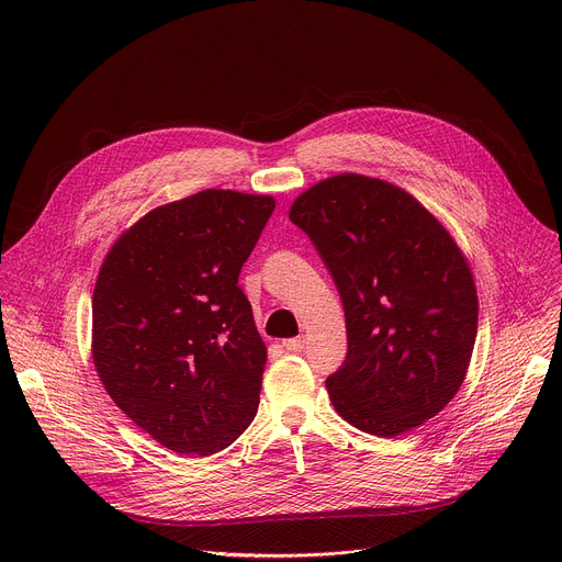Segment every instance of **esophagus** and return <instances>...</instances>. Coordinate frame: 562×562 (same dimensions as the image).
<instances>
[{"label":"esophagus","mask_w":562,"mask_h":562,"mask_svg":"<svg viewBox=\"0 0 562 562\" xmlns=\"http://www.w3.org/2000/svg\"><path fill=\"white\" fill-rule=\"evenodd\" d=\"M282 347H284L286 351H291V353H297V351L304 349V338H289V340L282 342Z\"/></svg>","instance_id":"obj_1"}]
</instances>
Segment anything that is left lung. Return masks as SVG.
Returning <instances> with one entry per match:
<instances>
[{
    "label": "left lung",
    "mask_w": 562,
    "mask_h": 562,
    "mask_svg": "<svg viewBox=\"0 0 562 562\" xmlns=\"http://www.w3.org/2000/svg\"><path fill=\"white\" fill-rule=\"evenodd\" d=\"M323 258L347 319V358L327 378L336 412L393 438L460 389L477 331L471 271L442 224L389 182L345 173L289 213Z\"/></svg>",
    "instance_id": "left-lung-1"
}]
</instances>
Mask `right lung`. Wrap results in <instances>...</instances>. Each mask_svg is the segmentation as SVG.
<instances>
[{"label": "right lung", "instance_id": "1", "mask_svg": "<svg viewBox=\"0 0 562 562\" xmlns=\"http://www.w3.org/2000/svg\"><path fill=\"white\" fill-rule=\"evenodd\" d=\"M276 209L209 189L146 213L93 293V360L113 403L176 453L226 449L256 418L267 347L237 286Z\"/></svg>", "mask_w": 562, "mask_h": 562}]
</instances>
